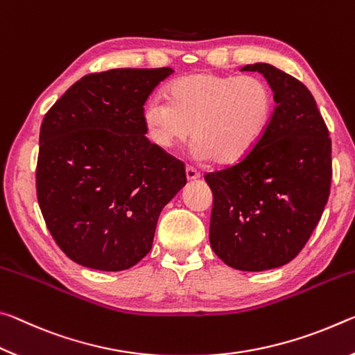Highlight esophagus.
Masks as SVG:
<instances>
[{
	"label": "esophagus",
	"mask_w": 355,
	"mask_h": 355,
	"mask_svg": "<svg viewBox=\"0 0 355 355\" xmlns=\"http://www.w3.org/2000/svg\"><path fill=\"white\" fill-rule=\"evenodd\" d=\"M185 176H187L189 181H195V179H200L201 174L196 171L193 166H187L185 168Z\"/></svg>",
	"instance_id": "34e87169"
}]
</instances>
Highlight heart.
<instances>
[{
	"label": "heart",
	"instance_id": "b5f03b06",
	"mask_svg": "<svg viewBox=\"0 0 355 355\" xmlns=\"http://www.w3.org/2000/svg\"><path fill=\"white\" fill-rule=\"evenodd\" d=\"M168 98L153 96L143 123L157 146L170 149L193 135L196 159L234 164L257 146L274 113V96L259 77L200 72L168 86Z\"/></svg>",
	"mask_w": 355,
	"mask_h": 355
}]
</instances>
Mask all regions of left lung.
<instances>
[{"instance_id": "1", "label": "left lung", "mask_w": 355, "mask_h": 355, "mask_svg": "<svg viewBox=\"0 0 355 355\" xmlns=\"http://www.w3.org/2000/svg\"><path fill=\"white\" fill-rule=\"evenodd\" d=\"M241 71L264 75L275 108L239 164L205 176L214 196L209 241L232 269L261 272L293 261L316 228L330 193L332 143L304 83L267 62Z\"/></svg>"}]
</instances>
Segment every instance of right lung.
Masks as SVG:
<instances>
[{
  "instance_id": "add662e5",
  "label": "right lung",
  "mask_w": 355,
  "mask_h": 355,
  "mask_svg": "<svg viewBox=\"0 0 355 355\" xmlns=\"http://www.w3.org/2000/svg\"><path fill=\"white\" fill-rule=\"evenodd\" d=\"M173 72L86 75L45 114L37 201L50 234L73 263L130 269L153 247L162 209L187 184L182 162L144 137V103Z\"/></svg>"
}]
</instances>
